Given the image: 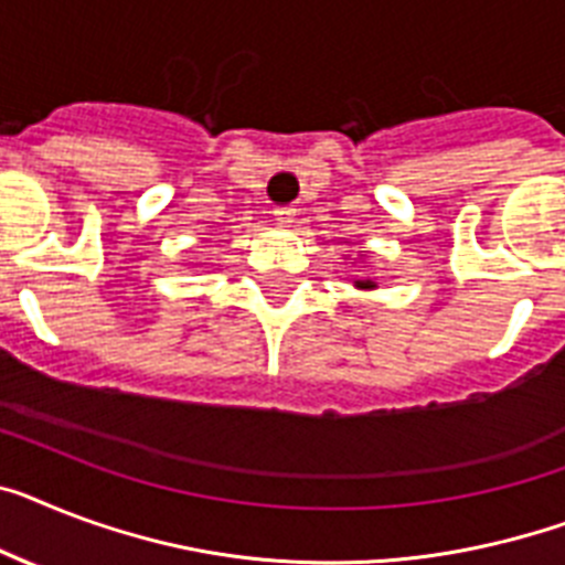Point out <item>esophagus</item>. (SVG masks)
<instances>
[{
    "label": "esophagus",
    "instance_id": "obj_1",
    "mask_svg": "<svg viewBox=\"0 0 565 565\" xmlns=\"http://www.w3.org/2000/svg\"><path fill=\"white\" fill-rule=\"evenodd\" d=\"M294 216H297V207H291V204H282V207L274 210V222L282 227H288L294 222Z\"/></svg>",
    "mask_w": 565,
    "mask_h": 565
}]
</instances>
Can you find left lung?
Returning <instances> with one entry per match:
<instances>
[{"label": "left lung", "instance_id": "left-lung-1", "mask_svg": "<svg viewBox=\"0 0 565 565\" xmlns=\"http://www.w3.org/2000/svg\"><path fill=\"white\" fill-rule=\"evenodd\" d=\"M355 286L358 288H366V291H370V288H375V282H372V279H358Z\"/></svg>", "mask_w": 565, "mask_h": 565}]
</instances>
